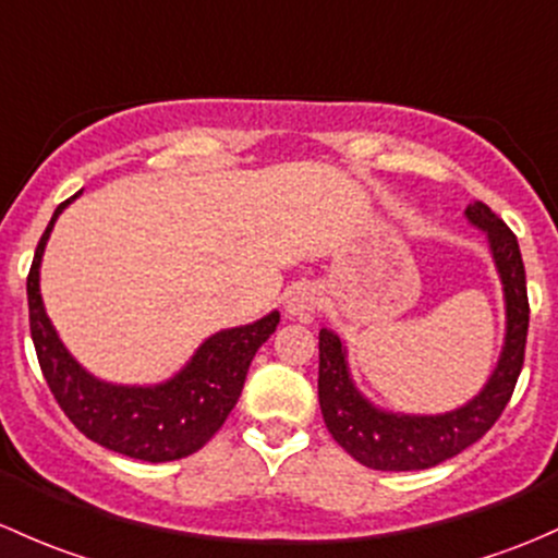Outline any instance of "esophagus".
<instances>
[{
	"label": "esophagus",
	"instance_id": "1",
	"mask_svg": "<svg viewBox=\"0 0 558 558\" xmlns=\"http://www.w3.org/2000/svg\"><path fill=\"white\" fill-rule=\"evenodd\" d=\"M315 310H318V294L310 286H299L286 296V315L302 324H310L315 318Z\"/></svg>",
	"mask_w": 558,
	"mask_h": 558
}]
</instances>
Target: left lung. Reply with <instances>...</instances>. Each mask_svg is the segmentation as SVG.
<instances>
[{
	"instance_id": "left-lung-1",
	"label": "left lung",
	"mask_w": 558,
	"mask_h": 558,
	"mask_svg": "<svg viewBox=\"0 0 558 558\" xmlns=\"http://www.w3.org/2000/svg\"><path fill=\"white\" fill-rule=\"evenodd\" d=\"M465 219L486 234L506 302V337L500 357L471 401L444 414H403L379 409L355 387L342 339L331 328H320L318 333V401L328 433L350 457L374 471H425L476 444L508 407L524 366L530 302L515 234L478 201L468 205Z\"/></svg>"
}]
</instances>
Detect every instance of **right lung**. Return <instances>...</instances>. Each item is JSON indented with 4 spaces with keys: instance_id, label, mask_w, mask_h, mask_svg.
Instances as JSON below:
<instances>
[{
    "instance_id": "1",
    "label": "right lung",
    "mask_w": 558,
    "mask_h": 558,
    "mask_svg": "<svg viewBox=\"0 0 558 558\" xmlns=\"http://www.w3.org/2000/svg\"><path fill=\"white\" fill-rule=\"evenodd\" d=\"M77 197L80 192L56 208L26 280L28 324L47 385L77 430L117 454L144 462H171L195 454L230 417L251 361L278 328L280 313L272 310L254 324L210 333L166 383L114 385L93 377L61 342L39 291L47 240L63 208Z\"/></svg>"
}]
</instances>
